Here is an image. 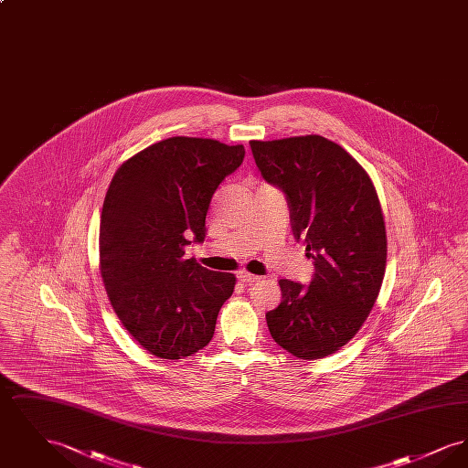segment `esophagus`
<instances>
[{
  "mask_svg": "<svg viewBox=\"0 0 468 468\" xmlns=\"http://www.w3.org/2000/svg\"><path fill=\"white\" fill-rule=\"evenodd\" d=\"M237 277H239V281H242L244 284H254V282H258L261 277H258V275H252V273H249V271H239L237 273Z\"/></svg>",
  "mask_w": 468,
  "mask_h": 468,
  "instance_id": "obj_1",
  "label": "esophagus"
}]
</instances>
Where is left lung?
I'll return each instance as SVG.
<instances>
[{
  "label": "left lung",
  "mask_w": 468,
  "mask_h": 468,
  "mask_svg": "<svg viewBox=\"0 0 468 468\" xmlns=\"http://www.w3.org/2000/svg\"><path fill=\"white\" fill-rule=\"evenodd\" d=\"M249 144L263 178L286 195L292 235L315 270L309 286L279 281L282 302L267 312L268 330L292 356H330L357 334L384 279L386 226L376 187L324 136Z\"/></svg>",
  "instance_id": "8db88e82"
}]
</instances>
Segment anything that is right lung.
Listing matches in <instances>:
<instances>
[{"mask_svg": "<svg viewBox=\"0 0 468 468\" xmlns=\"http://www.w3.org/2000/svg\"><path fill=\"white\" fill-rule=\"evenodd\" d=\"M244 145L172 136L124 161L100 223V268L122 326L151 355L182 359L214 336L235 275L186 258L205 240L218 186L244 161Z\"/></svg>", "mask_w": 468, "mask_h": 468, "instance_id": "right-lung-1", "label": "right lung"}]
</instances>
